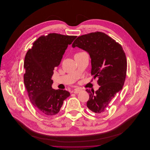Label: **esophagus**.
Returning <instances> with one entry per match:
<instances>
[{
  "mask_svg": "<svg viewBox=\"0 0 150 150\" xmlns=\"http://www.w3.org/2000/svg\"><path fill=\"white\" fill-rule=\"evenodd\" d=\"M81 91V89H79V88H76L74 89V91H73V92L74 93H76V94H77V93H79Z\"/></svg>",
  "mask_w": 150,
  "mask_h": 150,
  "instance_id": "obj_1",
  "label": "esophagus"
}]
</instances>
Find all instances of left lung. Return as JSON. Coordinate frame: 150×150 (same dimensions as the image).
Here are the masks:
<instances>
[{
	"label": "left lung",
	"mask_w": 150,
	"mask_h": 150,
	"mask_svg": "<svg viewBox=\"0 0 150 150\" xmlns=\"http://www.w3.org/2000/svg\"><path fill=\"white\" fill-rule=\"evenodd\" d=\"M86 51L91 58V74L98 78L100 87L88 90L87 107L98 115H104L116 94L121 91L126 77L127 62L121 44L108 35L96 32L81 35L72 44Z\"/></svg>",
	"instance_id": "1"
}]
</instances>
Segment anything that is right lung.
<instances>
[{"mask_svg": "<svg viewBox=\"0 0 150 150\" xmlns=\"http://www.w3.org/2000/svg\"><path fill=\"white\" fill-rule=\"evenodd\" d=\"M77 36L49 34L39 37L26 54L24 84L30 101L43 115L57 114L70 95L65 90L52 88L54 70L60 64L68 45Z\"/></svg>", "mask_w": 150, "mask_h": 150, "instance_id": "1", "label": "right lung"}]
</instances>
